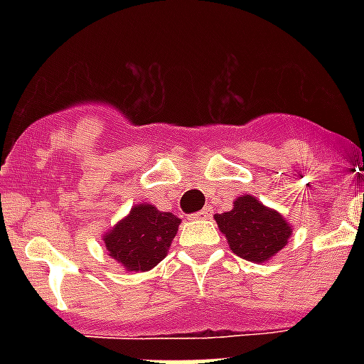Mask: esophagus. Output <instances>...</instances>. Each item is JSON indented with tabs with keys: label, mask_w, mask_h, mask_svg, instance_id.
<instances>
[{
	"label": "esophagus",
	"mask_w": 364,
	"mask_h": 364,
	"mask_svg": "<svg viewBox=\"0 0 364 364\" xmlns=\"http://www.w3.org/2000/svg\"><path fill=\"white\" fill-rule=\"evenodd\" d=\"M211 217V210L210 208H204L202 211H198V213H194L191 219H194V221H202V219H210Z\"/></svg>",
	"instance_id": "1"
}]
</instances>
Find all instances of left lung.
Wrapping results in <instances>:
<instances>
[{"label": "left lung", "instance_id": "left-lung-1", "mask_svg": "<svg viewBox=\"0 0 364 364\" xmlns=\"http://www.w3.org/2000/svg\"><path fill=\"white\" fill-rule=\"evenodd\" d=\"M215 221L232 253L249 262H266L276 257L293 234V227L279 211L251 194H240L232 210L215 215Z\"/></svg>", "mask_w": 364, "mask_h": 364}]
</instances>
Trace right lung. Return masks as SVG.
<instances>
[{"instance_id":"add662e5","label":"right lung","mask_w":364,"mask_h":364,"mask_svg":"<svg viewBox=\"0 0 364 364\" xmlns=\"http://www.w3.org/2000/svg\"><path fill=\"white\" fill-rule=\"evenodd\" d=\"M181 219L153 204L132 205L128 215L104 234L107 255L128 272H147L164 259Z\"/></svg>"}]
</instances>
